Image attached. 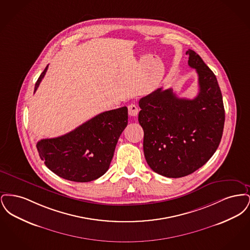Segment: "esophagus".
<instances>
[{
	"instance_id": "34e87169",
	"label": "esophagus",
	"mask_w": 250,
	"mask_h": 250,
	"mask_svg": "<svg viewBox=\"0 0 250 250\" xmlns=\"http://www.w3.org/2000/svg\"><path fill=\"white\" fill-rule=\"evenodd\" d=\"M139 113V107H137L135 104H131L128 106V114L130 116H137Z\"/></svg>"
}]
</instances>
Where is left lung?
<instances>
[{
	"label": "left lung",
	"mask_w": 250,
	"mask_h": 250,
	"mask_svg": "<svg viewBox=\"0 0 250 250\" xmlns=\"http://www.w3.org/2000/svg\"><path fill=\"white\" fill-rule=\"evenodd\" d=\"M186 54L198 73V95L179 98L171 88H158L139 102L145 159L155 172L168 178L187 176L203 166L220 143L225 122L215 75L194 50Z\"/></svg>",
	"instance_id": "left-lung-1"
}]
</instances>
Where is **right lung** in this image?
<instances>
[{
    "instance_id": "1",
    "label": "right lung",
    "mask_w": 250,
    "mask_h": 250,
    "mask_svg": "<svg viewBox=\"0 0 250 250\" xmlns=\"http://www.w3.org/2000/svg\"><path fill=\"white\" fill-rule=\"evenodd\" d=\"M48 66L38 78L35 93ZM127 119L126 107L102 112L65 135L39 141V156L62 178L80 183L94 181L108 169Z\"/></svg>"
}]
</instances>
